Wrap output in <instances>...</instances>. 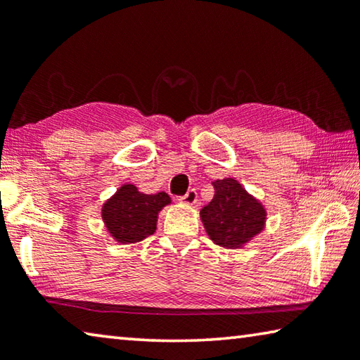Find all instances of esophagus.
<instances>
[{
  "mask_svg": "<svg viewBox=\"0 0 360 360\" xmlns=\"http://www.w3.org/2000/svg\"><path fill=\"white\" fill-rule=\"evenodd\" d=\"M179 200L182 203H187V205H195L197 203V191L195 189H189V191H187L186 195H182Z\"/></svg>",
  "mask_w": 360,
  "mask_h": 360,
  "instance_id": "obj_1",
  "label": "esophagus"
}]
</instances>
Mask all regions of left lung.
Instances as JSON below:
<instances>
[{"instance_id":"obj_1","label":"left lung","mask_w":360,"mask_h":360,"mask_svg":"<svg viewBox=\"0 0 360 360\" xmlns=\"http://www.w3.org/2000/svg\"><path fill=\"white\" fill-rule=\"evenodd\" d=\"M214 197L200 211L207 233L216 245L240 248L262 231L266 211L236 179L213 182Z\"/></svg>"}]
</instances>
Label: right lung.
Returning <instances> with one entry per match:
<instances>
[{"instance_id": "1", "label": "right lung", "mask_w": 360, "mask_h": 360, "mask_svg": "<svg viewBox=\"0 0 360 360\" xmlns=\"http://www.w3.org/2000/svg\"><path fill=\"white\" fill-rule=\"evenodd\" d=\"M169 202L168 193L147 195L133 184H127L104 203L102 218L110 236L120 243H136L155 232L158 211Z\"/></svg>"}]
</instances>
